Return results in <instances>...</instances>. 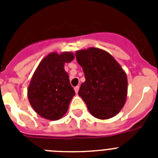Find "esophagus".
<instances>
[{
	"label": "esophagus",
	"mask_w": 158,
	"mask_h": 158,
	"mask_svg": "<svg viewBox=\"0 0 158 158\" xmlns=\"http://www.w3.org/2000/svg\"><path fill=\"white\" fill-rule=\"evenodd\" d=\"M74 90H75V93H78V90H79V86H76V87H74Z\"/></svg>",
	"instance_id": "1"
}]
</instances>
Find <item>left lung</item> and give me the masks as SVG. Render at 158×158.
Returning a JSON list of instances; mask_svg holds the SVG:
<instances>
[{
    "instance_id": "8db88e82",
    "label": "left lung",
    "mask_w": 158,
    "mask_h": 158,
    "mask_svg": "<svg viewBox=\"0 0 158 158\" xmlns=\"http://www.w3.org/2000/svg\"><path fill=\"white\" fill-rule=\"evenodd\" d=\"M76 59L85 77L78 95L89 112L100 119L115 116L127 93V78L122 67L111 54L94 47L77 51Z\"/></svg>"
}]
</instances>
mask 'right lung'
<instances>
[{
    "mask_svg": "<svg viewBox=\"0 0 158 158\" xmlns=\"http://www.w3.org/2000/svg\"><path fill=\"white\" fill-rule=\"evenodd\" d=\"M73 58L70 52L51 53L38 66L29 85L27 96L31 105L40 116L58 120L66 113L75 92L64 65Z\"/></svg>",
    "mask_w": 158,
    "mask_h": 158,
    "instance_id": "obj_1",
    "label": "right lung"
}]
</instances>
